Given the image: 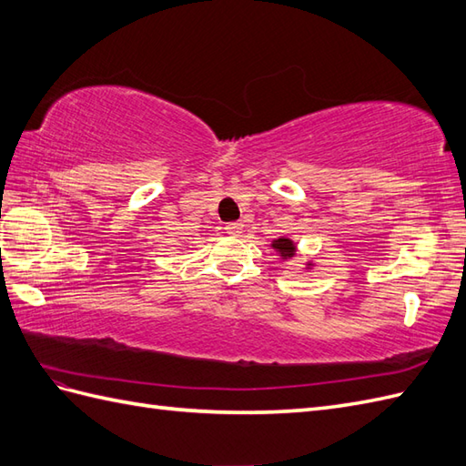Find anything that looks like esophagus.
Listing matches in <instances>:
<instances>
[{"label": "esophagus", "instance_id": "1", "mask_svg": "<svg viewBox=\"0 0 466 466\" xmlns=\"http://www.w3.org/2000/svg\"><path fill=\"white\" fill-rule=\"evenodd\" d=\"M225 231L229 235H241L243 233V225L241 223H227Z\"/></svg>", "mask_w": 466, "mask_h": 466}]
</instances>
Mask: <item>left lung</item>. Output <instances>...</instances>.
Listing matches in <instances>:
<instances>
[{"label": "left lung", "instance_id": "left-lung-1", "mask_svg": "<svg viewBox=\"0 0 466 466\" xmlns=\"http://www.w3.org/2000/svg\"><path fill=\"white\" fill-rule=\"evenodd\" d=\"M270 247L275 248L277 255L282 260H289L292 257H297V243H294L289 235H282V237H277V239H272ZM314 267H316L314 260H309V263H306V270H310Z\"/></svg>", "mask_w": 466, "mask_h": 466}]
</instances>
